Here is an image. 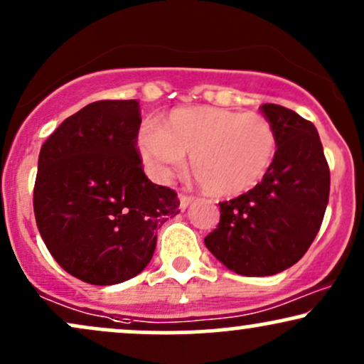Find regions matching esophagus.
<instances>
[{
    "instance_id": "1",
    "label": "esophagus",
    "mask_w": 364,
    "mask_h": 364,
    "mask_svg": "<svg viewBox=\"0 0 364 364\" xmlns=\"http://www.w3.org/2000/svg\"><path fill=\"white\" fill-rule=\"evenodd\" d=\"M191 201H193V196L185 195V193H179V208H181V210H186L188 205H190Z\"/></svg>"
}]
</instances>
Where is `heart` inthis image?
<instances>
[{
  "label": "heart",
  "instance_id": "obj_1",
  "mask_svg": "<svg viewBox=\"0 0 364 364\" xmlns=\"http://www.w3.org/2000/svg\"><path fill=\"white\" fill-rule=\"evenodd\" d=\"M277 149V132L264 117L217 107L176 108L161 129L144 127L139 134L152 176L168 179L190 156L195 178L217 196L240 195L261 183Z\"/></svg>",
  "mask_w": 364,
  "mask_h": 364
}]
</instances>
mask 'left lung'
<instances>
[{
	"mask_svg": "<svg viewBox=\"0 0 364 364\" xmlns=\"http://www.w3.org/2000/svg\"><path fill=\"white\" fill-rule=\"evenodd\" d=\"M262 115L278 139L273 166L259 185L220 203V222L205 246L225 268L244 277H271L295 264L321 229L331 174L312 122L279 105Z\"/></svg>",
	"mask_w": 364,
	"mask_h": 364,
	"instance_id": "8db88e82",
	"label": "left lung"
}]
</instances>
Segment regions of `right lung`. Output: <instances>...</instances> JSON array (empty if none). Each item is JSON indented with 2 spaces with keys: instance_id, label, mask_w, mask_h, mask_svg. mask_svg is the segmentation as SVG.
<instances>
[{
  "instance_id": "1",
  "label": "right lung",
  "mask_w": 364,
  "mask_h": 364,
  "mask_svg": "<svg viewBox=\"0 0 364 364\" xmlns=\"http://www.w3.org/2000/svg\"><path fill=\"white\" fill-rule=\"evenodd\" d=\"M135 100L86 105L54 130L38 154L33 212L43 242L74 278L117 284L156 251L157 230L179 213L173 190L144 174Z\"/></svg>"
}]
</instances>
